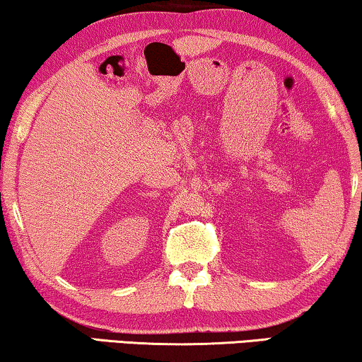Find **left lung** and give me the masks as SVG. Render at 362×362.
<instances>
[{
  "label": "left lung",
  "instance_id": "8db88e82",
  "mask_svg": "<svg viewBox=\"0 0 362 362\" xmlns=\"http://www.w3.org/2000/svg\"><path fill=\"white\" fill-rule=\"evenodd\" d=\"M361 195H362V193H361Z\"/></svg>",
  "mask_w": 362,
  "mask_h": 362
}]
</instances>
